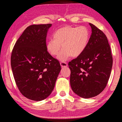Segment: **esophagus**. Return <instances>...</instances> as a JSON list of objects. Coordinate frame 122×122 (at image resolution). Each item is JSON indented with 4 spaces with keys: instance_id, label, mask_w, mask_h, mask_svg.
<instances>
[{
    "instance_id": "obj_1",
    "label": "esophagus",
    "mask_w": 122,
    "mask_h": 122,
    "mask_svg": "<svg viewBox=\"0 0 122 122\" xmlns=\"http://www.w3.org/2000/svg\"><path fill=\"white\" fill-rule=\"evenodd\" d=\"M60 65H61L62 68L66 67L68 66V64H67V62H66L62 61V62H60Z\"/></svg>"
}]
</instances>
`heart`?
<instances>
[{
	"instance_id": "b5f03b06",
	"label": "heart",
	"mask_w": 122,
	"mask_h": 122,
	"mask_svg": "<svg viewBox=\"0 0 122 122\" xmlns=\"http://www.w3.org/2000/svg\"><path fill=\"white\" fill-rule=\"evenodd\" d=\"M90 33L86 26H65L59 28L53 34V39L47 41L46 48L51 56L58 55L61 61H65L70 56L81 55L88 46Z\"/></svg>"
}]
</instances>
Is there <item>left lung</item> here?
Instances as JSON below:
<instances>
[{"mask_svg": "<svg viewBox=\"0 0 122 122\" xmlns=\"http://www.w3.org/2000/svg\"><path fill=\"white\" fill-rule=\"evenodd\" d=\"M92 33L86 50L68 63L72 90L84 98L93 97L104 89L110 77L112 55L106 34L89 23Z\"/></svg>", "mask_w": 122, "mask_h": 122, "instance_id": "left-lung-1", "label": "left lung"}]
</instances>
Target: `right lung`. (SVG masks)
<instances>
[{
    "instance_id": "obj_1",
    "label": "right lung",
    "mask_w": 122,
    "mask_h": 122,
    "mask_svg": "<svg viewBox=\"0 0 122 122\" xmlns=\"http://www.w3.org/2000/svg\"><path fill=\"white\" fill-rule=\"evenodd\" d=\"M51 24L32 25L16 41L11 65L16 86L26 98L40 101L52 92L61 71L59 61L46 48V36Z\"/></svg>"
}]
</instances>
